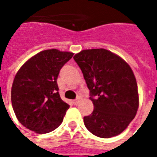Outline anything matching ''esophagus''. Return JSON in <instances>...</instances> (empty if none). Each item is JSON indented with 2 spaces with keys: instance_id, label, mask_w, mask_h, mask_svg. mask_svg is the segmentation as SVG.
<instances>
[{
  "instance_id": "obj_1",
  "label": "esophagus",
  "mask_w": 157,
  "mask_h": 157,
  "mask_svg": "<svg viewBox=\"0 0 157 157\" xmlns=\"http://www.w3.org/2000/svg\"><path fill=\"white\" fill-rule=\"evenodd\" d=\"M80 102H81V98H75V100H73V103H74L75 105H77Z\"/></svg>"
}]
</instances>
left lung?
Masks as SVG:
<instances>
[{"instance_id": "left-lung-1", "label": "left lung", "mask_w": 157, "mask_h": 157, "mask_svg": "<svg viewBox=\"0 0 157 157\" xmlns=\"http://www.w3.org/2000/svg\"><path fill=\"white\" fill-rule=\"evenodd\" d=\"M73 58L82 70L94 106L93 112L84 117L85 126L100 138L119 135L134 119L139 107L131 68L104 48L82 50Z\"/></svg>"}]
</instances>
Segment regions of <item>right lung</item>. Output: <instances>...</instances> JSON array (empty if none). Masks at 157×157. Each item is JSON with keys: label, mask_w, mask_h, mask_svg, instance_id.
Masks as SVG:
<instances>
[{"label": "right lung", "mask_w": 157, "mask_h": 157, "mask_svg": "<svg viewBox=\"0 0 157 157\" xmlns=\"http://www.w3.org/2000/svg\"><path fill=\"white\" fill-rule=\"evenodd\" d=\"M73 55L55 48L44 50L17 71L12 87V104L24 127L45 134L61 124L70 105L60 98L57 78Z\"/></svg>", "instance_id": "obj_1"}]
</instances>
